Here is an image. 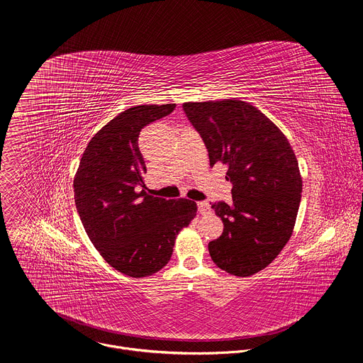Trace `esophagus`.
Wrapping results in <instances>:
<instances>
[{
	"instance_id": "obj_1",
	"label": "esophagus",
	"mask_w": 363,
	"mask_h": 363,
	"mask_svg": "<svg viewBox=\"0 0 363 363\" xmlns=\"http://www.w3.org/2000/svg\"><path fill=\"white\" fill-rule=\"evenodd\" d=\"M196 206H198V211L201 213V214H206L210 211V203L206 202V201H199L198 203H196Z\"/></svg>"
}]
</instances>
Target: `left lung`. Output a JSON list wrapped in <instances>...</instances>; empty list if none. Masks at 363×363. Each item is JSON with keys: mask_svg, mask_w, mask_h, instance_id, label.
<instances>
[{"mask_svg": "<svg viewBox=\"0 0 363 363\" xmlns=\"http://www.w3.org/2000/svg\"><path fill=\"white\" fill-rule=\"evenodd\" d=\"M182 108L210 165H227L233 185V203H211L224 231L208 244L210 255L230 274L252 276L274 260L293 233L301 198L296 155L280 129L244 100L188 101Z\"/></svg>", "mask_w": 363, "mask_h": 363, "instance_id": "obj_1", "label": "left lung"}]
</instances>
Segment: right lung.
Wrapping results in <instances>:
<instances>
[{
    "label": "right lung",
    "instance_id": "obj_1",
    "mask_svg": "<svg viewBox=\"0 0 363 363\" xmlns=\"http://www.w3.org/2000/svg\"><path fill=\"white\" fill-rule=\"evenodd\" d=\"M174 109L175 103L142 105L118 115L91 138L74 177L76 208L90 241L130 277L167 266L178 233L196 216L194 201L153 196L143 184L139 133Z\"/></svg>",
    "mask_w": 363,
    "mask_h": 363
}]
</instances>
